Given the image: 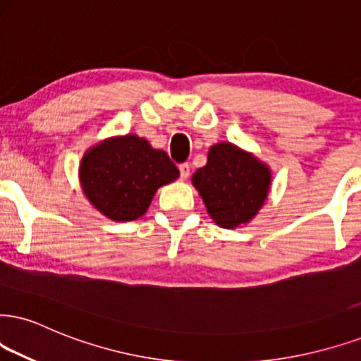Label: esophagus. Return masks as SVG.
I'll return each instance as SVG.
<instances>
[{"label":"esophagus","instance_id":"34e87169","mask_svg":"<svg viewBox=\"0 0 361 361\" xmlns=\"http://www.w3.org/2000/svg\"><path fill=\"white\" fill-rule=\"evenodd\" d=\"M179 172H180V177H182V179H188L189 173H190V166H189V162L180 164V166H179Z\"/></svg>","mask_w":361,"mask_h":361}]
</instances>
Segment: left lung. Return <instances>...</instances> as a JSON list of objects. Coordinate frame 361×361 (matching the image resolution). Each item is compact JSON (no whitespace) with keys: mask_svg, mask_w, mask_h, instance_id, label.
Segmentation results:
<instances>
[{"mask_svg":"<svg viewBox=\"0 0 361 361\" xmlns=\"http://www.w3.org/2000/svg\"><path fill=\"white\" fill-rule=\"evenodd\" d=\"M269 182V169L229 142L211 147L207 164L192 176L209 216L228 229L246 224L257 214Z\"/></svg>","mask_w":361,"mask_h":361,"instance_id":"1","label":"left lung"}]
</instances>
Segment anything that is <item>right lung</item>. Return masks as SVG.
<instances>
[{
  "mask_svg": "<svg viewBox=\"0 0 361 361\" xmlns=\"http://www.w3.org/2000/svg\"><path fill=\"white\" fill-rule=\"evenodd\" d=\"M179 177V169L164 150L145 139L126 135L88 150L80 180L93 206L112 221H133L150 206L155 190Z\"/></svg>",
  "mask_w": 361,
  "mask_h": 361,
  "instance_id": "1",
  "label": "right lung"
}]
</instances>
